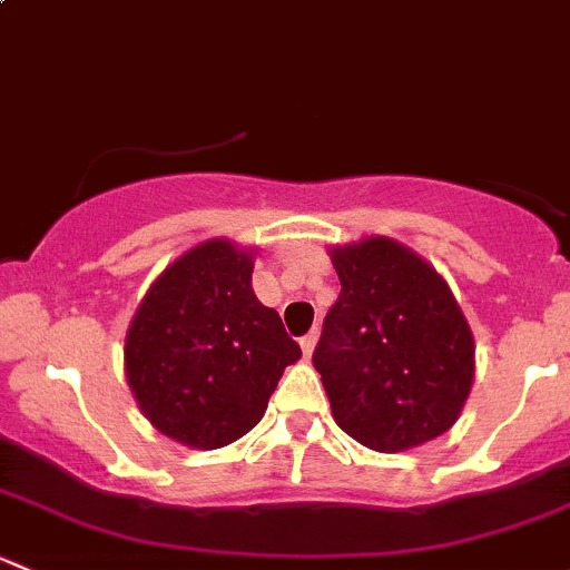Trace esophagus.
<instances>
[{
	"label": "esophagus",
	"mask_w": 570,
	"mask_h": 570,
	"mask_svg": "<svg viewBox=\"0 0 570 570\" xmlns=\"http://www.w3.org/2000/svg\"><path fill=\"white\" fill-rule=\"evenodd\" d=\"M314 344H317V333H308V336L301 338V347H303V355H306V358H312Z\"/></svg>",
	"instance_id": "1"
}]
</instances>
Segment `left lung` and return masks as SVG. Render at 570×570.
<instances>
[{"mask_svg":"<svg viewBox=\"0 0 570 570\" xmlns=\"http://www.w3.org/2000/svg\"><path fill=\"white\" fill-rule=\"evenodd\" d=\"M331 262L342 292L312 361L336 424L377 452L439 439L474 381V336L450 284L389 237L336 245Z\"/></svg>","mask_w":570,"mask_h":570,"instance_id":"8db88e82","label":"left lung"}]
</instances>
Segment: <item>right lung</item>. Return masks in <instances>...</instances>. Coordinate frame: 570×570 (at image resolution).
<instances>
[{"instance_id":"1","label":"right lung","mask_w":570,"mask_h":570,"mask_svg":"<svg viewBox=\"0 0 570 570\" xmlns=\"http://www.w3.org/2000/svg\"><path fill=\"white\" fill-rule=\"evenodd\" d=\"M253 250L206 239L165 267L126 331V381L142 416L195 450L243 439L301 347L250 286Z\"/></svg>"}]
</instances>
